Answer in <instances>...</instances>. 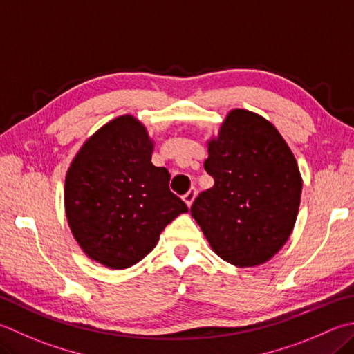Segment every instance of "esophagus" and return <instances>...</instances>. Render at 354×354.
<instances>
[{
	"instance_id": "34e87169",
	"label": "esophagus",
	"mask_w": 354,
	"mask_h": 354,
	"mask_svg": "<svg viewBox=\"0 0 354 354\" xmlns=\"http://www.w3.org/2000/svg\"><path fill=\"white\" fill-rule=\"evenodd\" d=\"M195 198H196V190H195V189H190V190L187 192V194L184 195V198H183V199H184V203L187 204V207H190V205L194 204Z\"/></svg>"
}]
</instances>
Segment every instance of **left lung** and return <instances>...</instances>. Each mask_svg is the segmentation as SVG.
<instances>
[{
	"label": "left lung",
	"mask_w": 354,
	"mask_h": 354,
	"mask_svg": "<svg viewBox=\"0 0 354 354\" xmlns=\"http://www.w3.org/2000/svg\"><path fill=\"white\" fill-rule=\"evenodd\" d=\"M214 187L190 214L214 252L239 268L259 266L283 248L297 220L301 176L286 140L260 114L235 108L207 140Z\"/></svg>",
	"instance_id": "left-lung-1"
}]
</instances>
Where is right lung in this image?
I'll list each match as a JSON object with an SVG mask.
<instances>
[{"instance_id":"obj_1","label":"right lung","mask_w":354,"mask_h":354,"mask_svg":"<svg viewBox=\"0 0 354 354\" xmlns=\"http://www.w3.org/2000/svg\"><path fill=\"white\" fill-rule=\"evenodd\" d=\"M155 142L131 114L99 128L77 151L65 179L66 220L89 259L127 269L149 255L160 232L187 212L151 164Z\"/></svg>"}]
</instances>
